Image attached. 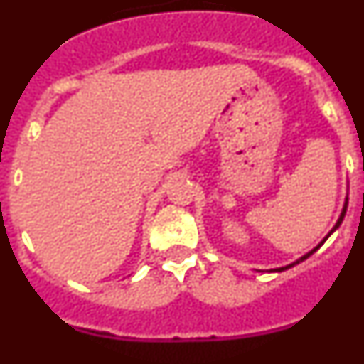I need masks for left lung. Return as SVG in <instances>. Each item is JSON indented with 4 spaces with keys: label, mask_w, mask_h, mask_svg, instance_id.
Here are the masks:
<instances>
[{
    "label": "left lung",
    "mask_w": 364,
    "mask_h": 364,
    "mask_svg": "<svg viewBox=\"0 0 364 364\" xmlns=\"http://www.w3.org/2000/svg\"><path fill=\"white\" fill-rule=\"evenodd\" d=\"M346 205H348V198H346V202H345V208H343V213H341L339 220H337V224H336V226H333V230H332V231H336L337 228L341 226V222H343V218H345V213H346ZM332 231H330V233H332ZM323 242H324V240H323ZM323 242H321V244H323ZM321 244H319V246H321ZM319 246L315 247V250H311V252H310V253H306V255H304V257H301V260L308 259V257H310L311 253H314V252H317V250H319ZM301 260H297V262H294V264H290V266H286V268H279V269H275V272H282V269H288V268H291V266L299 264V262H301Z\"/></svg>",
    "instance_id": "8db88e82"
}]
</instances>
